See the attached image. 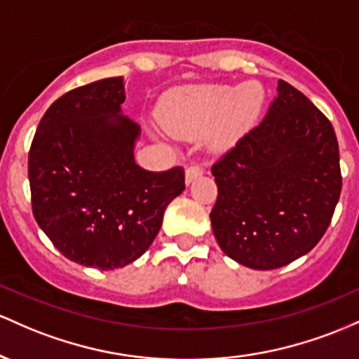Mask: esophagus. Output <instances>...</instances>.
<instances>
[{"mask_svg":"<svg viewBox=\"0 0 359 359\" xmlns=\"http://www.w3.org/2000/svg\"><path fill=\"white\" fill-rule=\"evenodd\" d=\"M203 175V169L200 166H190L187 169V172H184V180H187V184H190L195 181L196 178H200V176Z\"/></svg>","mask_w":359,"mask_h":359,"instance_id":"34e87169","label":"esophagus"}]
</instances>
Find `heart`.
Wrapping results in <instances>:
<instances>
[{
    "label": "heart",
    "mask_w": 359,
    "mask_h": 359,
    "mask_svg": "<svg viewBox=\"0 0 359 359\" xmlns=\"http://www.w3.org/2000/svg\"><path fill=\"white\" fill-rule=\"evenodd\" d=\"M263 90L252 83L243 86L184 88L164 102L163 126L180 139H198L213 134L212 146L224 147L241 128L251 123L263 107Z\"/></svg>",
    "instance_id": "b5f03b06"
}]
</instances>
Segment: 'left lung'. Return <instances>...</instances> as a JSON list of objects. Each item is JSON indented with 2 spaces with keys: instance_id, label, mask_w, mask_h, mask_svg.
Here are the masks:
<instances>
[{
  "instance_id": "obj_1",
  "label": "left lung",
  "mask_w": 359,
  "mask_h": 359,
  "mask_svg": "<svg viewBox=\"0 0 359 359\" xmlns=\"http://www.w3.org/2000/svg\"><path fill=\"white\" fill-rule=\"evenodd\" d=\"M259 126L212 166L217 243L252 269H276L316 248L331 224L342 178L325 115L283 79Z\"/></svg>"
}]
</instances>
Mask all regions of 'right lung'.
<instances>
[{
	"instance_id": "1",
	"label": "right lung",
	"mask_w": 359,
	"mask_h": 359,
	"mask_svg": "<svg viewBox=\"0 0 359 359\" xmlns=\"http://www.w3.org/2000/svg\"><path fill=\"white\" fill-rule=\"evenodd\" d=\"M123 78L76 88L50 104L28 152L32 210L67 259L123 268L147 251L184 171L135 163L140 127L123 115Z\"/></svg>"
}]
</instances>
